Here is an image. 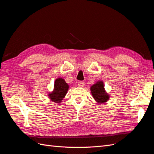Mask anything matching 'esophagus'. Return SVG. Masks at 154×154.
<instances>
[{"label":"esophagus","mask_w":154,"mask_h":154,"mask_svg":"<svg viewBox=\"0 0 154 154\" xmlns=\"http://www.w3.org/2000/svg\"><path fill=\"white\" fill-rule=\"evenodd\" d=\"M84 85H85L84 82H82V81H80V82H78V87H84Z\"/></svg>","instance_id":"34e87169"}]
</instances>
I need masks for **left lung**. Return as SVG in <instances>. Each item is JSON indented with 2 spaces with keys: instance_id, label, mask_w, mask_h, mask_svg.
Returning <instances> with one entry per match:
<instances>
[{
  "instance_id": "1",
  "label": "left lung",
  "mask_w": 154,
  "mask_h": 154,
  "mask_svg": "<svg viewBox=\"0 0 154 154\" xmlns=\"http://www.w3.org/2000/svg\"><path fill=\"white\" fill-rule=\"evenodd\" d=\"M90 89L93 98L98 105L105 104L109 101L110 96L106 92L104 83L102 80L97 81L91 87Z\"/></svg>"
}]
</instances>
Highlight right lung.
<instances>
[{"mask_svg": "<svg viewBox=\"0 0 154 154\" xmlns=\"http://www.w3.org/2000/svg\"><path fill=\"white\" fill-rule=\"evenodd\" d=\"M69 85L62 78H58L54 81V88L52 92L48 93L49 98L52 102L60 104L67 94Z\"/></svg>", "mask_w": 154, "mask_h": 154, "instance_id": "1", "label": "right lung"}]
</instances>
